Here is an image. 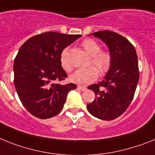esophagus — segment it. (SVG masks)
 <instances>
[{"label": "esophagus", "instance_id": "esophagus-1", "mask_svg": "<svg viewBox=\"0 0 155 155\" xmlns=\"http://www.w3.org/2000/svg\"><path fill=\"white\" fill-rule=\"evenodd\" d=\"M77 87L78 89L81 90V91H86V90H87V88H86L85 87H83V86H78Z\"/></svg>", "mask_w": 155, "mask_h": 155}]
</instances>
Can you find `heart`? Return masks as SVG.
Returning a JSON list of instances; mask_svg holds the SVG:
<instances>
[{"label": "heart", "mask_w": 155, "mask_h": 155, "mask_svg": "<svg viewBox=\"0 0 155 155\" xmlns=\"http://www.w3.org/2000/svg\"><path fill=\"white\" fill-rule=\"evenodd\" d=\"M82 46L91 57V61L95 66L101 74L106 73L111 66V56L106 50H100V45L97 41L92 39H86L83 41ZM68 48L63 49L61 54V64L64 69L70 71L71 68L68 61ZM98 75L94 67H89L84 69H78L70 75V80L77 84L86 85L95 80Z\"/></svg>", "instance_id": "heart-1"}]
</instances>
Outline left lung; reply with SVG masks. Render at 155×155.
<instances>
[{"label": "left lung", "instance_id": "1", "mask_svg": "<svg viewBox=\"0 0 155 155\" xmlns=\"http://www.w3.org/2000/svg\"><path fill=\"white\" fill-rule=\"evenodd\" d=\"M91 35L107 45L111 66L102 81L88 87L95 99L87 108L94 117L111 120L121 115L133 99L140 79L138 58L132 44L119 34L101 31Z\"/></svg>", "mask_w": 155, "mask_h": 155}]
</instances>
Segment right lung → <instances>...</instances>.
Returning <instances> with one entry per match:
<instances>
[{"mask_svg": "<svg viewBox=\"0 0 155 155\" xmlns=\"http://www.w3.org/2000/svg\"><path fill=\"white\" fill-rule=\"evenodd\" d=\"M45 32L31 37L19 48L14 61V85L27 111L36 117L47 119L61 111L74 84L61 85L67 73L61 64L63 49L81 37Z\"/></svg>", "mask_w": 155, "mask_h": 155, "instance_id": "add662e5", "label": "right lung"}]
</instances>
